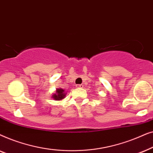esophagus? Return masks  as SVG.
Wrapping results in <instances>:
<instances>
[{"label": "esophagus", "instance_id": "obj_1", "mask_svg": "<svg viewBox=\"0 0 153 153\" xmlns=\"http://www.w3.org/2000/svg\"><path fill=\"white\" fill-rule=\"evenodd\" d=\"M83 85L82 84H78V85H76V87L77 88H83Z\"/></svg>", "mask_w": 153, "mask_h": 153}]
</instances>
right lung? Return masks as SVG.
<instances>
[{
  "label": "right lung",
  "instance_id": "obj_1",
  "mask_svg": "<svg viewBox=\"0 0 153 153\" xmlns=\"http://www.w3.org/2000/svg\"><path fill=\"white\" fill-rule=\"evenodd\" d=\"M65 91L62 88H57L56 90V93L52 95L51 97L54 100H56V101H60V100H63L66 96V93H65Z\"/></svg>",
  "mask_w": 153,
  "mask_h": 153
}]
</instances>
